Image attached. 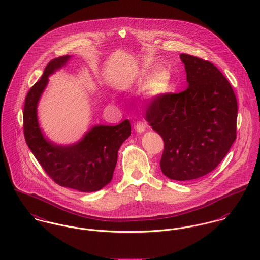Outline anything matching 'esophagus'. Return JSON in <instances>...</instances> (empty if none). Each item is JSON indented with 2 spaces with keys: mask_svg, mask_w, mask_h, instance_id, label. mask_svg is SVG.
<instances>
[{
  "mask_svg": "<svg viewBox=\"0 0 260 260\" xmlns=\"http://www.w3.org/2000/svg\"><path fill=\"white\" fill-rule=\"evenodd\" d=\"M135 129L138 133H144V129H145V125H144L143 122H137L135 124Z\"/></svg>",
  "mask_w": 260,
  "mask_h": 260,
  "instance_id": "obj_1",
  "label": "esophagus"
}]
</instances>
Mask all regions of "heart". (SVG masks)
I'll use <instances>...</instances> for the list:
<instances>
[{
  "label": "heart",
  "instance_id": "b5f03b06",
  "mask_svg": "<svg viewBox=\"0 0 260 260\" xmlns=\"http://www.w3.org/2000/svg\"><path fill=\"white\" fill-rule=\"evenodd\" d=\"M170 89V77L161 72L154 73L147 82V90L151 95L166 93Z\"/></svg>",
  "mask_w": 260,
  "mask_h": 260
}]
</instances>
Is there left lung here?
Listing matches in <instances>:
<instances>
[{"instance_id": "1", "label": "left lung", "mask_w": 260, "mask_h": 260, "mask_svg": "<svg viewBox=\"0 0 260 260\" xmlns=\"http://www.w3.org/2000/svg\"><path fill=\"white\" fill-rule=\"evenodd\" d=\"M188 87L153 99L145 112L164 140L161 172L191 180L212 172L236 139L237 101L228 79L210 61L181 54Z\"/></svg>"}]
</instances>
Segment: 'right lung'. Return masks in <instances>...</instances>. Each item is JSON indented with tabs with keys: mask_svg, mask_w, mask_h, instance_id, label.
Instances as JSON below:
<instances>
[{
	"mask_svg": "<svg viewBox=\"0 0 260 260\" xmlns=\"http://www.w3.org/2000/svg\"><path fill=\"white\" fill-rule=\"evenodd\" d=\"M70 56L52 59L42 78L29 88L24 108V136L32 154L46 173L60 186L91 192L102 189L113 178L117 151L131 136L128 119L117 125H96L78 144L59 146L48 142L39 127L38 101L48 77L63 66Z\"/></svg>",
	"mask_w": 260,
	"mask_h": 260,
	"instance_id": "obj_1",
	"label": "right lung"
}]
</instances>
